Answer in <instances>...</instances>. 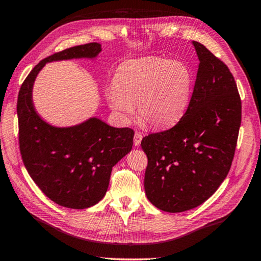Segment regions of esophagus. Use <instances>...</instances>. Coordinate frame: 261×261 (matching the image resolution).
<instances>
[{"mask_svg":"<svg viewBox=\"0 0 261 261\" xmlns=\"http://www.w3.org/2000/svg\"><path fill=\"white\" fill-rule=\"evenodd\" d=\"M142 133L141 132H135L134 134V145L135 146H139L140 143H141V140H142Z\"/></svg>","mask_w":261,"mask_h":261,"instance_id":"obj_1","label":"esophagus"}]
</instances>
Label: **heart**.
<instances>
[{
	"mask_svg": "<svg viewBox=\"0 0 261 261\" xmlns=\"http://www.w3.org/2000/svg\"><path fill=\"white\" fill-rule=\"evenodd\" d=\"M113 87L107 97L116 113L128 118L138 106L142 121L153 127H168L179 121L186 111L192 74L180 61L146 58L120 67Z\"/></svg>",
	"mask_w": 261,
	"mask_h": 261,
	"instance_id": "heart-1",
	"label": "heart"
}]
</instances>
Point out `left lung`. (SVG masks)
Here are the masks:
<instances>
[{"label":"left lung","mask_w":261,"mask_h":261,"mask_svg":"<svg viewBox=\"0 0 261 261\" xmlns=\"http://www.w3.org/2000/svg\"><path fill=\"white\" fill-rule=\"evenodd\" d=\"M199 58L193 93L175 126L148 134L141 148L148 164L145 191L169 213L201 205L231 168L241 123V100L228 67L193 41Z\"/></svg>","instance_id":"obj_1"}]
</instances>
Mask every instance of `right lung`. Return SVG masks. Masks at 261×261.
<instances>
[{
  "label": "right lung",
  "instance_id": "right-lung-1",
  "mask_svg": "<svg viewBox=\"0 0 261 261\" xmlns=\"http://www.w3.org/2000/svg\"><path fill=\"white\" fill-rule=\"evenodd\" d=\"M100 51V43L90 42L55 53L33 68L18 92L22 161L40 190L68 208H88L103 198L113 166L132 149L134 130L108 126L96 118L69 128L49 126L33 107L32 88L47 62L94 58Z\"/></svg>",
  "mask_w": 261,
  "mask_h": 261
}]
</instances>
